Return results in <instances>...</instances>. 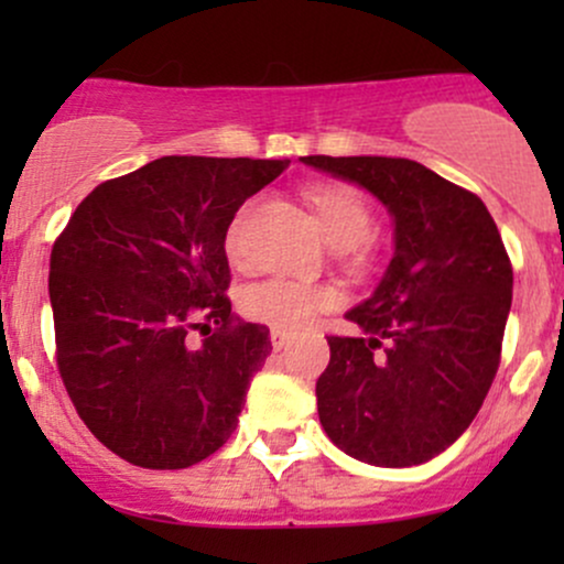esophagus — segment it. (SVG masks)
<instances>
[{
  "mask_svg": "<svg viewBox=\"0 0 564 564\" xmlns=\"http://www.w3.org/2000/svg\"><path fill=\"white\" fill-rule=\"evenodd\" d=\"M270 341H273V349H286L291 345V336L286 332H281V328H273V332H270Z\"/></svg>",
  "mask_w": 564,
  "mask_h": 564,
  "instance_id": "obj_1",
  "label": "esophagus"
}]
</instances>
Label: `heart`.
Returning a JSON list of instances; mask_svg holds the SVG:
<instances>
[{
    "mask_svg": "<svg viewBox=\"0 0 564 564\" xmlns=\"http://www.w3.org/2000/svg\"><path fill=\"white\" fill-rule=\"evenodd\" d=\"M307 204L318 217L323 236L334 249L347 251L364 243L371 236L373 215L364 193L345 183H315L304 193ZM249 206H243L230 219L225 232V251L232 262L243 260V225ZM336 291L323 283L286 281V278H268V281L251 283L243 291L241 307L251 321L268 323L281 332H302L323 310L334 307Z\"/></svg>",
    "mask_w": 564,
    "mask_h": 564,
    "instance_id": "1",
    "label": "heart"
}]
</instances>
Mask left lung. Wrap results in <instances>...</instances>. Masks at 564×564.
Here are the masks:
<instances>
[{
  "label": "left lung",
  "mask_w": 564,
  "mask_h": 564,
  "mask_svg": "<svg viewBox=\"0 0 564 564\" xmlns=\"http://www.w3.org/2000/svg\"><path fill=\"white\" fill-rule=\"evenodd\" d=\"M392 217L373 294L347 310L360 336H328L318 416L336 448L373 467L443 453L480 411L501 358L511 264L488 206L411 159L304 156Z\"/></svg>",
  "instance_id": "1"
}]
</instances>
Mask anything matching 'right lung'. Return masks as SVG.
Segmentation results:
<instances>
[{
    "label": "right lung",
    "mask_w": 564,
    "mask_h": 564,
    "mask_svg": "<svg viewBox=\"0 0 564 564\" xmlns=\"http://www.w3.org/2000/svg\"><path fill=\"white\" fill-rule=\"evenodd\" d=\"M289 166L164 156L97 185L50 257L57 368L89 432L134 467L185 469L228 443L270 328L238 321L225 232ZM193 327L205 334L193 348Z\"/></svg>",
    "instance_id": "obj_1"
}]
</instances>
